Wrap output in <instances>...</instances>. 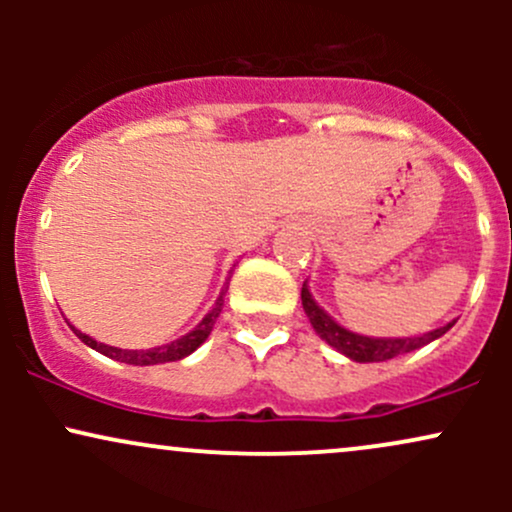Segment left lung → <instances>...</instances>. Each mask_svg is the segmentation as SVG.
<instances>
[{"mask_svg":"<svg viewBox=\"0 0 512 512\" xmlns=\"http://www.w3.org/2000/svg\"><path fill=\"white\" fill-rule=\"evenodd\" d=\"M301 301H303V310L308 315L310 325L313 330L320 334V339H325L332 349H337L339 354L349 356L351 361L358 363H378V361H390V358L409 354V351L421 349V346L431 344L433 339L443 337L445 332L455 325V320L448 322L445 327H438V330L421 334V337H395V339H387V337H363V334L349 332L344 330L342 325L332 320L320 305L315 303V298L310 296L308 284H303L301 289Z\"/></svg>","mask_w":512,"mask_h":512,"instance_id":"left-lung-1","label":"left lung"}]
</instances>
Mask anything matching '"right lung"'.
I'll return each mask as SVG.
<instances>
[{"label": "right lung", "mask_w": 512, "mask_h": 512, "mask_svg": "<svg viewBox=\"0 0 512 512\" xmlns=\"http://www.w3.org/2000/svg\"><path fill=\"white\" fill-rule=\"evenodd\" d=\"M228 286H223V291L219 293V298H216L214 308L209 310L207 315L202 317V322L195 327L192 332L182 334L180 339H175V342L170 344H163V346H156V349H117V346H108V344H101L96 342V339H91L88 334H84L81 330H76L72 327L76 337L81 339L86 346H91V349H96L98 354L108 356V358H115V361L120 363H129V366H156V363H168V361H180V358L190 356L192 351L199 349L204 342H207V337L214 330V322L216 317L221 315V308H223V296H226Z\"/></svg>", "instance_id": "obj_1"}]
</instances>
